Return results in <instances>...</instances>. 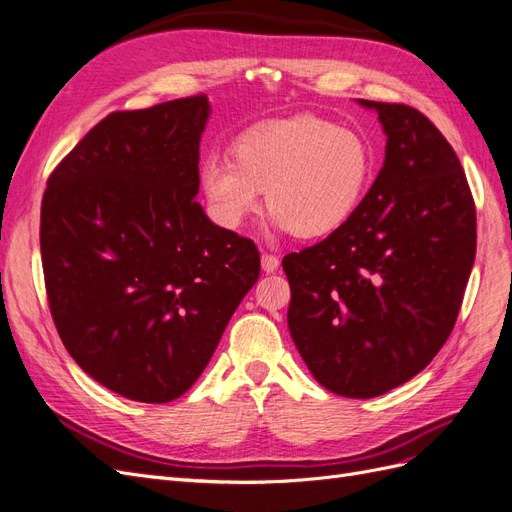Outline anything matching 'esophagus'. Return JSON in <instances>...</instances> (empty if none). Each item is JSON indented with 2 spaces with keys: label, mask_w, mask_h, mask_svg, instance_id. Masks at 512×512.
Here are the masks:
<instances>
[{
  "label": "esophagus",
  "mask_w": 512,
  "mask_h": 512,
  "mask_svg": "<svg viewBox=\"0 0 512 512\" xmlns=\"http://www.w3.org/2000/svg\"><path fill=\"white\" fill-rule=\"evenodd\" d=\"M260 265H262V271L273 273L277 267H280V258H277L275 254L262 252V256H260Z\"/></svg>",
  "instance_id": "34e87169"
}]
</instances>
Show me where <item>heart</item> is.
Wrapping results in <instances>:
<instances>
[{
  "mask_svg": "<svg viewBox=\"0 0 512 512\" xmlns=\"http://www.w3.org/2000/svg\"><path fill=\"white\" fill-rule=\"evenodd\" d=\"M369 175L371 151L359 132L303 115L247 130L232 145V158H207L200 188L224 228L243 226L267 190L277 228L320 239L359 209Z\"/></svg>",
  "mask_w": 512,
  "mask_h": 512,
  "instance_id": "1",
  "label": "heart"
}]
</instances>
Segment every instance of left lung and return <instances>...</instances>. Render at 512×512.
<instances>
[{"label":"left lung","instance_id":"left-lung-1","mask_svg":"<svg viewBox=\"0 0 512 512\" xmlns=\"http://www.w3.org/2000/svg\"><path fill=\"white\" fill-rule=\"evenodd\" d=\"M376 108L386 158L352 218L284 256L288 329L335 395L378 397L425 369L451 335L476 256V207L453 147L416 108Z\"/></svg>","mask_w":512,"mask_h":512}]
</instances>
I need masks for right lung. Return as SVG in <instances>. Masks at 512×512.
<instances>
[{
    "instance_id": "1",
    "label": "right lung",
    "mask_w": 512,
    "mask_h": 512,
    "mask_svg": "<svg viewBox=\"0 0 512 512\" xmlns=\"http://www.w3.org/2000/svg\"><path fill=\"white\" fill-rule=\"evenodd\" d=\"M207 117L205 94L106 115L42 196L61 342L91 378L143 404L190 389L260 275L254 241L215 226L194 198Z\"/></svg>"
}]
</instances>
